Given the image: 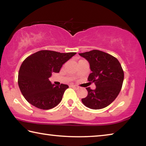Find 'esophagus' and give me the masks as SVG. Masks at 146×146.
Returning a JSON list of instances; mask_svg holds the SVG:
<instances>
[{"mask_svg": "<svg viewBox=\"0 0 146 146\" xmlns=\"http://www.w3.org/2000/svg\"><path fill=\"white\" fill-rule=\"evenodd\" d=\"M71 87H72V88H75V89H76V90H77V89H78V88H79L78 86H75V85H71Z\"/></svg>", "mask_w": 146, "mask_h": 146, "instance_id": "1", "label": "esophagus"}]
</instances>
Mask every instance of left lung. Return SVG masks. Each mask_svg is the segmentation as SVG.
Masks as SVG:
<instances>
[{"label":"left lung","mask_w":146,"mask_h":146,"mask_svg":"<svg viewBox=\"0 0 146 146\" xmlns=\"http://www.w3.org/2000/svg\"><path fill=\"white\" fill-rule=\"evenodd\" d=\"M79 55L90 63L92 72L88 80L96 86L94 90L86 88L88 94L82 98V103L93 110L107 107L115 100L122 88L124 74L121 64L113 56L96 49Z\"/></svg>","instance_id":"8db88e82"}]
</instances>
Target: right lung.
I'll list each match as a JSON object with an SVG mask.
<instances>
[{
  "label": "right lung",
  "instance_id": "add662e5",
  "mask_svg": "<svg viewBox=\"0 0 146 146\" xmlns=\"http://www.w3.org/2000/svg\"><path fill=\"white\" fill-rule=\"evenodd\" d=\"M76 53L41 50L27 57L18 75L20 90L25 99L41 110H50L57 106L69 86L52 84L49 78L53 73H59L63 64Z\"/></svg>",
  "mask_w": 146,
  "mask_h": 146
}]
</instances>
